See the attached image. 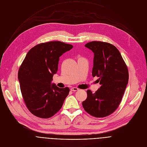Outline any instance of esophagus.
I'll return each instance as SVG.
<instances>
[{
	"label": "esophagus",
	"instance_id": "esophagus-1",
	"mask_svg": "<svg viewBox=\"0 0 147 147\" xmlns=\"http://www.w3.org/2000/svg\"><path fill=\"white\" fill-rule=\"evenodd\" d=\"M79 89L78 88H76V87H73V88H71V89H70V90L71 91H78Z\"/></svg>",
	"mask_w": 147,
	"mask_h": 147
}]
</instances>
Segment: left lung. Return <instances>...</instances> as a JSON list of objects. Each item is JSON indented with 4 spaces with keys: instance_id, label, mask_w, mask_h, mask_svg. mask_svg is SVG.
Listing matches in <instances>:
<instances>
[{
    "instance_id": "left-lung-1",
    "label": "left lung",
    "mask_w": 147,
    "mask_h": 147,
    "mask_svg": "<svg viewBox=\"0 0 147 147\" xmlns=\"http://www.w3.org/2000/svg\"><path fill=\"white\" fill-rule=\"evenodd\" d=\"M94 53L92 75L99 77L100 88L82 103L84 110L95 117L113 113L121 102L129 81V71L119 50L112 44L92 41L85 45Z\"/></svg>"
}]
</instances>
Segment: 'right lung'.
Instances as JSON below:
<instances>
[{
    "label": "right lung",
    "mask_w": 147,
    "mask_h": 147,
    "mask_svg": "<svg viewBox=\"0 0 147 147\" xmlns=\"http://www.w3.org/2000/svg\"><path fill=\"white\" fill-rule=\"evenodd\" d=\"M73 46L60 41L41 43L27 53L18 72L20 90L29 111L34 116L48 119L62 107L70 89L51 84L57 73L59 57Z\"/></svg>",
    "instance_id": "right-lung-1"
}]
</instances>
